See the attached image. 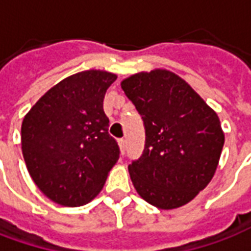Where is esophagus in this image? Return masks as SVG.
I'll return each mask as SVG.
<instances>
[{
  "label": "esophagus",
  "instance_id": "obj_1",
  "mask_svg": "<svg viewBox=\"0 0 251 251\" xmlns=\"http://www.w3.org/2000/svg\"><path fill=\"white\" fill-rule=\"evenodd\" d=\"M118 145H120L121 152H122V154H124V152H125V148H126V141L124 140V138H121V140H118Z\"/></svg>",
  "mask_w": 251,
  "mask_h": 251
}]
</instances>
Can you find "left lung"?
Returning a JSON list of instances; mask_svg holds the SVG:
<instances>
[{
    "instance_id": "8db88e82",
    "label": "left lung",
    "mask_w": 251,
    "mask_h": 251,
    "mask_svg": "<svg viewBox=\"0 0 251 251\" xmlns=\"http://www.w3.org/2000/svg\"><path fill=\"white\" fill-rule=\"evenodd\" d=\"M121 87L145 126V149L129 165L137 194L160 210L194 200L219 164L225 133L219 117L175 72L156 68L124 79Z\"/></svg>"
}]
</instances>
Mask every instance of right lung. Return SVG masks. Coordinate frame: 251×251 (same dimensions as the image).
<instances>
[{
    "label": "right lung",
    "instance_id": "obj_1",
    "mask_svg": "<svg viewBox=\"0 0 251 251\" xmlns=\"http://www.w3.org/2000/svg\"><path fill=\"white\" fill-rule=\"evenodd\" d=\"M115 79L102 70L74 74L50 88L23 120L26 169L37 188L57 204L91 201L120 158L103 111L104 94Z\"/></svg>",
    "mask_w": 251,
    "mask_h": 251
}]
</instances>
